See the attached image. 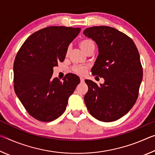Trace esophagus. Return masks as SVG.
Masks as SVG:
<instances>
[{
  "label": "esophagus",
  "mask_w": 155,
  "mask_h": 155,
  "mask_svg": "<svg viewBox=\"0 0 155 155\" xmlns=\"http://www.w3.org/2000/svg\"><path fill=\"white\" fill-rule=\"evenodd\" d=\"M80 80H81V83H83L84 81H85V79H84V78H82V77L80 78Z\"/></svg>",
  "instance_id": "1"
}]
</instances>
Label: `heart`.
<instances>
[{
	"label": "heart",
	"mask_w": 155,
	"mask_h": 155,
	"mask_svg": "<svg viewBox=\"0 0 155 155\" xmlns=\"http://www.w3.org/2000/svg\"><path fill=\"white\" fill-rule=\"evenodd\" d=\"M80 47L83 51L86 52H87L90 51L91 48H94V44L91 40H85L81 41L80 43ZM69 52V48L68 49L67 51V54ZM72 71L74 73L78 75H83L85 74L86 72H87V65H77L73 66L72 68Z\"/></svg>",
	"instance_id": "1"
}]
</instances>
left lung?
Listing matches in <instances>:
<instances>
[{
  "label": "left lung",
  "instance_id": "obj_1",
  "mask_svg": "<svg viewBox=\"0 0 155 155\" xmlns=\"http://www.w3.org/2000/svg\"><path fill=\"white\" fill-rule=\"evenodd\" d=\"M83 34L98 47L91 73L104 79L101 86L85 81L88 86L84 97L86 107L100 121H115L127 114L137 99L143 77L138 50L132 39L114 28L90 27Z\"/></svg>",
  "mask_w": 155,
  "mask_h": 155
}]
</instances>
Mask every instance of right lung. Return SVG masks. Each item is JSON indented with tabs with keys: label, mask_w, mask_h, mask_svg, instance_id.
<instances>
[{
	"label": "right lung",
	"mask_w": 155,
	"mask_h": 155,
	"mask_svg": "<svg viewBox=\"0 0 155 155\" xmlns=\"http://www.w3.org/2000/svg\"><path fill=\"white\" fill-rule=\"evenodd\" d=\"M80 28L52 26L36 31L20 47L14 64V90L28 114L41 122H51L64 114L69 97L80 83L68 74L52 78L53 67L64 61L69 44Z\"/></svg>",
	"instance_id": "1"
}]
</instances>
